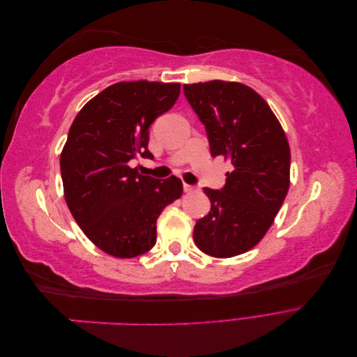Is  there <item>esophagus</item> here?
<instances>
[{"label":"esophagus","mask_w":357,"mask_h":357,"mask_svg":"<svg viewBox=\"0 0 357 357\" xmlns=\"http://www.w3.org/2000/svg\"><path fill=\"white\" fill-rule=\"evenodd\" d=\"M183 189H185V192H188V193H190V192H195V190H198V188L197 186H192V185H183Z\"/></svg>","instance_id":"34e87169"}]
</instances>
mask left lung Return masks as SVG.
Here are the masks:
<instances>
[{"mask_svg": "<svg viewBox=\"0 0 357 357\" xmlns=\"http://www.w3.org/2000/svg\"><path fill=\"white\" fill-rule=\"evenodd\" d=\"M183 92L205 126L211 156L234 165L220 190L204 188L211 210L197 222L193 240L214 257L245 253L264 238L287 195V138L265 100L245 84L211 80L183 84Z\"/></svg>", "mask_w": 357, "mask_h": 357, "instance_id": "8db88e82", "label": "left lung"}]
</instances>
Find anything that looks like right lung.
Here are the masks:
<instances>
[{
  "label": "right lung",
  "instance_id": "obj_1",
  "mask_svg": "<svg viewBox=\"0 0 357 357\" xmlns=\"http://www.w3.org/2000/svg\"><path fill=\"white\" fill-rule=\"evenodd\" d=\"M180 95L178 83L121 82L75 116L61 155L63 193L74 220L102 252L135 257L156 243V220L183 193L181 180L138 174L128 164L149 152V128Z\"/></svg>",
  "mask_w": 357,
  "mask_h": 357
}]
</instances>
